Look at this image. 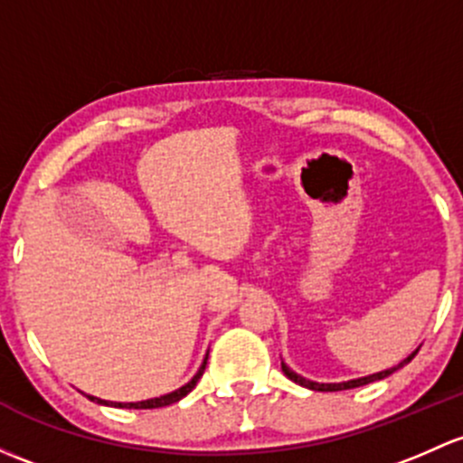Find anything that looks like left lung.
<instances>
[{
	"label": "left lung",
	"mask_w": 463,
	"mask_h": 463,
	"mask_svg": "<svg viewBox=\"0 0 463 463\" xmlns=\"http://www.w3.org/2000/svg\"><path fill=\"white\" fill-rule=\"evenodd\" d=\"M415 354H417V350H415V353L411 354V357H408V359H403V362L399 364L397 368H402L403 364H408V362H411V359L415 357ZM397 368H388V371H382V373L368 374V377H362V379H353V382H342V383H317V382H310V379H304V377H299V374L290 371V368L286 366L284 362H281V371H284V374H286V377L290 379V382L299 383V386H306V388H310V391H321V392L348 391V388H359V386H366V383H371V382H377V379H383V377H388V374H392V373H395Z\"/></svg>",
	"instance_id": "obj_1"
}]
</instances>
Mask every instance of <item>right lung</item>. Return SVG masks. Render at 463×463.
<instances>
[{"label": "right lung", "instance_id": "obj_1", "mask_svg": "<svg viewBox=\"0 0 463 463\" xmlns=\"http://www.w3.org/2000/svg\"><path fill=\"white\" fill-rule=\"evenodd\" d=\"M208 359V357H206ZM206 359H203V364H202V368H199V373L194 374V377L191 379V382L186 383V386H182L179 388V391H175V392H170V395H164V397H155V399H148V402H137V403H113V402H104V399H97V397H90L92 402H97V403H106V406H117V408H164V406H170V403H175V402H179V399L182 397H186L188 392L193 391L194 386H197V382H199V377H202L203 374V368H206Z\"/></svg>", "mask_w": 463, "mask_h": 463}]
</instances>
